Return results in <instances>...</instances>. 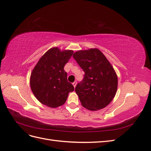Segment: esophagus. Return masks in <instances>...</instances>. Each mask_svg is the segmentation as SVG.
Here are the masks:
<instances>
[{
  "instance_id": "esophagus-1",
  "label": "esophagus",
  "mask_w": 151,
  "mask_h": 151,
  "mask_svg": "<svg viewBox=\"0 0 151 151\" xmlns=\"http://www.w3.org/2000/svg\"><path fill=\"white\" fill-rule=\"evenodd\" d=\"M72 84H73V86H74V88H76V85H77V82H76V81L74 82V83H72Z\"/></svg>"
}]
</instances>
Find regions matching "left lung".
I'll use <instances>...</instances> for the list:
<instances>
[{
  "label": "left lung",
  "instance_id": "obj_1",
  "mask_svg": "<svg viewBox=\"0 0 151 151\" xmlns=\"http://www.w3.org/2000/svg\"><path fill=\"white\" fill-rule=\"evenodd\" d=\"M73 57L85 73L75 89L82 106L91 111L108 106L118 88L117 75L111 63L98 48L79 50Z\"/></svg>",
  "mask_w": 151,
  "mask_h": 151
}]
</instances>
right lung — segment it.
<instances>
[{
	"instance_id": "right-lung-1",
	"label": "right lung",
	"mask_w": 151,
	"mask_h": 151,
	"mask_svg": "<svg viewBox=\"0 0 151 151\" xmlns=\"http://www.w3.org/2000/svg\"><path fill=\"white\" fill-rule=\"evenodd\" d=\"M73 53V50L61 51L53 47L36 63L31 74L30 87L41 103L53 108L60 106L65 103L68 93L74 91L63 68Z\"/></svg>"
}]
</instances>
